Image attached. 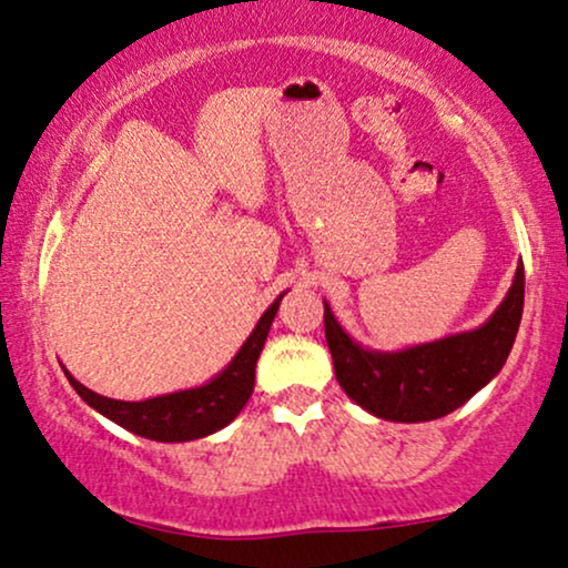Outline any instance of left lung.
Segmentation results:
<instances>
[{
	"label": "left lung",
	"mask_w": 568,
	"mask_h": 568,
	"mask_svg": "<svg viewBox=\"0 0 568 568\" xmlns=\"http://www.w3.org/2000/svg\"><path fill=\"white\" fill-rule=\"evenodd\" d=\"M524 264L516 267L506 298L477 329L400 351L364 348L325 301V337L335 377L346 396L387 422H433L456 412L504 369L519 333Z\"/></svg>",
	"instance_id": "8db88e82"
}]
</instances>
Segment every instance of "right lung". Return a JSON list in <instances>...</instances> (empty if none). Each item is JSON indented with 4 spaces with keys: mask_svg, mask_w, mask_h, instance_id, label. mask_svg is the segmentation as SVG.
Returning a JSON list of instances; mask_svg holds the SVG:
<instances>
[{
    "mask_svg": "<svg viewBox=\"0 0 568 568\" xmlns=\"http://www.w3.org/2000/svg\"><path fill=\"white\" fill-rule=\"evenodd\" d=\"M285 293L272 301L267 312L262 314L256 327L251 329L246 343L239 348V354L231 358L220 375H214L210 383L189 387V390L168 393V396H156L146 400H114L99 393L89 390V387L78 383V379L64 369L70 385L75 393L89 404L93 412H99L114 425H120L128 433L146 437V440L156 443H185L199 440L217 429L227 427L246 400L254 393V377H256V358H260L264 341H267L272 320H275L280 301Z\"/></svg>",
    "mask_w": 568,
    "mask_h": 568,
    "instance_id": "add662e5",
    "label": "right lung"
}]
</instances>
